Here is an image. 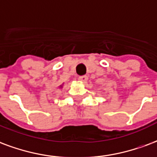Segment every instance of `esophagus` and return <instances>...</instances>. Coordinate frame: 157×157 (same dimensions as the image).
<instances>
[{"instance_id": "obj_1", "label": "esophagus", "mask_w": 157, "mask_h": 157, "mask_svg": "<svg viewBox=\"0 0 157 157\" xmlns=\"http://www.w3.org/2000/svg\"><path fill=\"white\" fill-rule=\"evenodd\" d=\"M79 81H81L83 83H86V82L88 81V76L87 75H82V76H79L78 77Z\"/></svg>"}]
</instances>
